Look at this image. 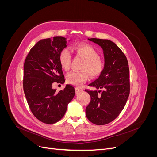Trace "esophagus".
<instances>
[{"label":"esophagus","mask_w":157,"mask_h":157,"mask_svg":"<svg viewBox=\"0 0 157 157\" xmlns=\"http://www.w3.org/2000/svg\"><path fill=\"white\" fill-rule=\"evenodd\" d=\"M75 90H76V94H78L79 93L82 92V89L80 88H76Z\"/></svg>","instance_id":"esophagus-1"}]
</instances>
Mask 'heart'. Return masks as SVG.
Wrapping results in <instances>:
<instances>
[{
  "instance_id": "b5f03b06",
  "label": "heart",
  "mask_w": 157,
  "mask_h": 157,
  "mask_svg": "<svg viewBox=\"0 0 157 157\" xmlns=\"http://www.w3.org/2000/svg\"><path fill=\"white\" fill-rule=\"evenodd\" d=\"M73 51L77 56L81 57L84 60L82 66L81 71H72L67 76L68 83L79 86L84 82H86L90 76L96 77L101 73L103 68V61L98 58V54L93 47L87 44L80 43L76 44ZM59 63L63 69L67 71L71 65V54L69 49L64 48L60 52L59 55Z\"/></svg>"
}]
</instances>
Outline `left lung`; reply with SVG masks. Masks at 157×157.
Masks as SVG:
<instances>
[{
  "label": "left lung",
  "mask_w": 157,
  "mask_h": 157,
  "mask_svg": "<svg viewBox=\"0 0 157 157\" xmlns=\"http://www.w3.org/2000/svg\"><path fill=\"white\" fill-rule=\"evenodd\" d=\"M101 47L104 67L98 78L89 84L96 89H103L100 96L97 90H85L91 97L86 108L88 119L96 125L112 122L124 109L130 94V73L126 56L110 40L88 39Z\"/></svg>",
  "instance_id": "obj_1"
}]
</instances>
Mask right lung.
Here are the masks:
<instances>
[{"label": "right lung", "mask_w": 157, "mask_h": 157, "mask_svg": "<svg viewBox=\"0 0 157 157\" xmlns=\"http://www.w3.org/2000/svg\"><path fill=\"white\" fill-rule=\"evenodd\" d=\"M66 46L67 39L62 36L42 39L31 49L23 66V90L28 105L37 119L46 124L61 120L75 95L69 84L58 92L52 87L55 82H65L59 55Z\"/></svg>", "instance_id": "right-lung-1"}]
</instances>
